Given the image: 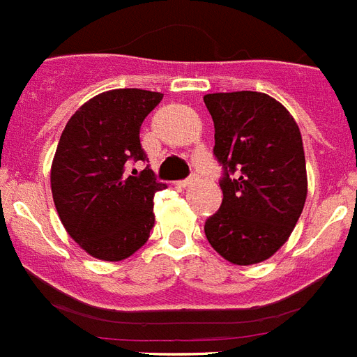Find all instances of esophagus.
I'll list each match as a JSON object with an SVG mask.
<instances>
[{"mask_svg":"<svg viewBox=\"0 0 357 357\" xmlns=\"http://www.w3.org/2000/svg\"><path fill=\"white\" fill-rule=\"evenodd\" d=\"M197 181V176H190V178H185V181H181V182H176V185H181V188H188V185H191L193 182Z\"/></svg>","mask_w":357,"mask_h":357,"instance_id":"34e87169","label":"esophagus"}]
</instances>
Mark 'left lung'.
<instances>
[{"label":"left lung","mask_w":357,"mask_h":357,"mask_svg":"<svg viewBox=\"0 0 357 357\" xmlns=\"http://www.w3.org/2000/svg\"><path fill=\"white\" fill-rule=\"evenodd\" d=\"M204 104L215 126L213 155L225 167L222 204L206 220V237L229 263H263L287 243L305 206L301 131L264 93L206 94Z\"/></svg>","instance_id":"left-lung-1"}]
</instances>
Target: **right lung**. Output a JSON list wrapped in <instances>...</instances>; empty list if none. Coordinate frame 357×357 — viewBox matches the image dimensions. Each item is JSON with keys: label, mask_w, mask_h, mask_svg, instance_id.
Masks as SVG:
<instances>
[{"label": "right lung", "mask_w": 357, "mask_h": 357, "mask_svg": "<svg viewBox=\"0 0 357 357\" xmlns=\"http://www.w3.org/2000/svg\"><path fill=\"white\" fill-rule=\"evenodd\" d=\"M164 94L113 89L85 102L67 122L51 166L56 211L67 234L100 261H123L155 226L153 197L166 188L146 167L140 126Z\"/></svg>", "instance_id": "1"}]
</instances>
